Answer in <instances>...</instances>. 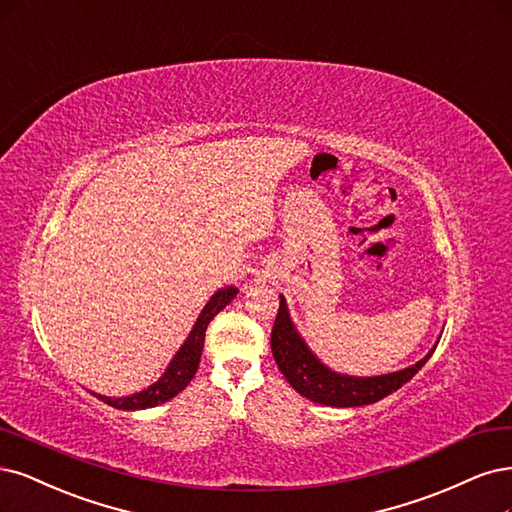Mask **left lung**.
<instances>
[{"label": "left lung", "instance_id": "left-lung-1", "mask_svg": "<svg viewBox=\"0 0 512 512\" xmlns=\"http://www.w3.org/2000/svg\"><path fill=\"white\" fill-rule=\"evenodd\" d=\"M279 298V311L271 330L273 358L298 394L317 404H326V407H364V404H373L390 396L419 373V368L430 360L436 349L434 347L424 360L392 375L362 379L332 373L328 366L311 354L301 334L294 330L284 296Z\"/></svg>", "mask_w": 512, "mask_h": 512}]
</instances>
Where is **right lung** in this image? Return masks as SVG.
Masks as SVG:
<instances>
[{
  "mask_svg": "<svg viewBox=\"0 0 512 512\" xmlns=\"http://www.w3.org/2000/svg\"><path fill=\"white\" fill-rule=\"evenodd\" d=\"M237 288L228 286L218 290L214 296L209 298V303L205 305V309L201 311L199 320L195 324V328L190 330L188 339L184 341V345L180 347L178 354L171 360V364L167 366L165 375L158 379L154 385H150L148 390L127 396V398H110V396H101L95 394L99 400H103L105 404H110L114 409H122V411H137V409H150V407H158L167 400H171L173 396H178L184 387L192 381V377L197 375V368L201 362V351H203V343H205V330L207 324L214 320V317L233 301L237 296Z\"/></svg>",
  "mask_w": 512,
  "mask_h": 512,
  "instance_id": "add662e5",
  "label": "right lung"
}]
</instances>
